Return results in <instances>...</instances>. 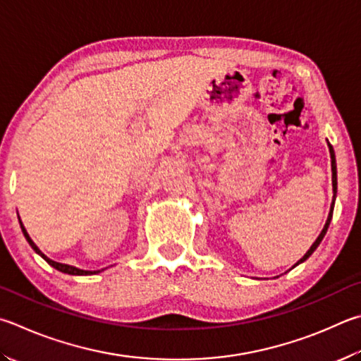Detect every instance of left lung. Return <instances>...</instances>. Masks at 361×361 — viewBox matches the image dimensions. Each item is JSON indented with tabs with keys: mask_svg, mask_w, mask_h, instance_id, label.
<instances>
[{
	"mask_svg": "<svg viewBox=\"0 0 361 361\" xmlns=\"http://www.w3.org/2000/svg\"><path fill=\"white\" fill-rule=\"evenodd\" d=\"M329 148H330V156H331V173H333V191H335V194H336V159H335V152H333V147L330 145L329 143ZM333 205H335V197H333V203H331V208H330V214H329V219H326V222H325V226H324V228H322V232H320V235L317 237V240L314 241L312 243V246L310 247V251H307L303 257H301L297 264L295 265H298V264H301V262H305L307 257H310V255L316 251V247L320 245V241H322V238L325 237V233H326V231H329V226H330V221H331V216H333ZM293 265V267H295Z\"/></svg>",
	"mask_w": 361,
	"mask_h": 361,
	"instance_id": "left-lung-1",
	"label": "left lung"
}]
</instances>
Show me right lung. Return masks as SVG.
Listing matches in <instances>:
<instances>
[{"label":"right lung","instance_id":"1","mask_svg":"<svg viewBox=\"0 0 361 361\" xmlns=\"http://www.w3.org/2000/svg\"><path fill=\"white\" fill-rule=\"evenodd\" d=\"M20 227H22V232H23V235H25V238H26V241H28L30 243V246L35 249V251L41 255V257L47 262L49 265H51L54 268H56L58 271H61V273H66V274H74V276H87V274H96V273H99V271H87V270H78V268H75V267H71V265H66V264H58V262H55V260H51V259H49L47 255H44L41 251H39V247L32 243V240L30 238V235L26 233V231H25V227H23V224H22V221H20Z\"/></svg>","mask_w":361,"mask_h":361}]
</instances>
